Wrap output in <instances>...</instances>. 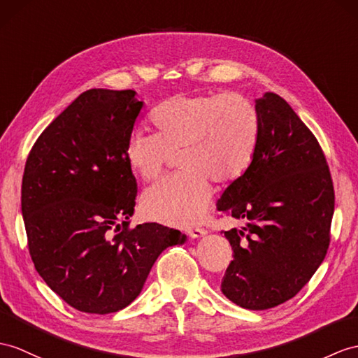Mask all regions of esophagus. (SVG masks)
<instances>
[{"label":"esophagus","instance_id":"esophagus-1","mask_svg":"<svg viewBox=\"0 0 358 358\" xmlns=\"http://www.w3.org/2000/svg\"><path fill=\"white\" fill-rule=\"evenodd\" d=\"M188 235H189L191 238H200V237H203V235H206V229H203V228H193V229L188 231Z\"/></svg>","mask_w":358,"mask_h":358}]
</instances>
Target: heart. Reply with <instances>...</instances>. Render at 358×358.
Here are the masks:
<instances>
[{"label": "heart", "instance_id": "obj_1", "mask_svg": "<svg viewBox=\"0 0 358 358\" xmlns=\"http://www.w3.org/2000/svg\"><path fill=\"white\" fill-rule=\"evenodd\" d=\"M150 120L156 134L135 130L129 136V167L143 180L159 178L171 155H179L174 178L145 189L143 211L170 226H191L203 219L213 197L209 179L231 184L254 159L259 118L245 95L178 94L156 106Z\"/></svg>", "mask_w": 358, "mask_h": 358}]
</instances>
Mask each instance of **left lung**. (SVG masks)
Here are the masks:
<instances>
[{"label": "left lung", "mask_w": 358, "mask_h": 358, "mask_svg": "<svg viewBox=\"0 0 358 358\" xmlns=\"http://www.w3.org/2000/svg\"><path fill=\"white\" fill-rule=\"evenodd\" d=\"M255 109V156L217 209L246 223L223 231L234 259L222 292L243 308L267 310L298 294L324 261L334 187L319 141L289 103L266 92Z\"/></svg>", "instance_id": "obj_1"}]
</instances>
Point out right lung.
<instances>
[{"label":"right lung","instance_id":"add662e5","mask_svg":"<svg viewBox=\"0 0 358 358\" xmlns=\"http://www.w3.org/2000/svg\"><path fill=\"white\" fill-rule=\"evenodd\" d=\"M135 91L90 90L53 120L25 162L21 209L33 264L73 308L108 315L141 293L156 258L185 235L159 223L129 228L136 180L127 139Z\"/></svg>","mask_w":358,"mask_h":358}]
</instances>
